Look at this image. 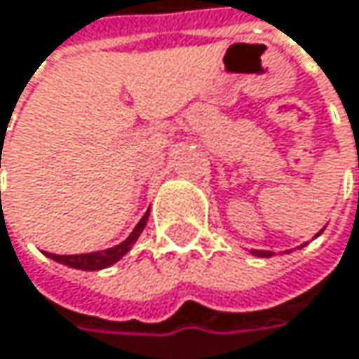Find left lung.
Here are the masks:
<instances>
[{
	"label": "left lung",
	"mask_w": 359,
	"mask_h": 359,
	"mask_svg": "<svg viewBox=\"0 0 359 359\" xmlns=\"http://www.w3.org/2000/svg\"><path fill=\"white\" fill-rule=\"evenodd\" d=\"M320 233H323V231H320ZM320 233H318L316 237H320ZM304 245H306V243H304ZM251 253H253V255H257V257H270V255H274V251H266V250H251ZM287 253H289V251H287Z\"/></svg>",
	"instance_id": "left-lung-1"
}]
</instances>
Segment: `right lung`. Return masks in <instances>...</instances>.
Wrapping results in <instances>:
<instances>
[{
	"instance_id": "obj_1",
	"label": "right lung",
	"mask_w": 359,
	"mask_h": 359,
	"mask_svg": "<svg viewBox=\"0 0 359 359\" xmlns=\"http://www.w3.org/2000/svg\"><path fill=\"white\" fill-rule=\"evenodd\" d=\"M147 218H149V212L143 214V218L139 220V224L133 229V233L128 235V239H124L120 245H114L106 251H93V253H79V255H57V253H45L47 257L64 264V266H70V268H76V270H104L111 264H116L122 255H126L130 248L135 245V241L139 239V235L143 233L145 224H147Z\"/></svg>"
}]
</instances>
